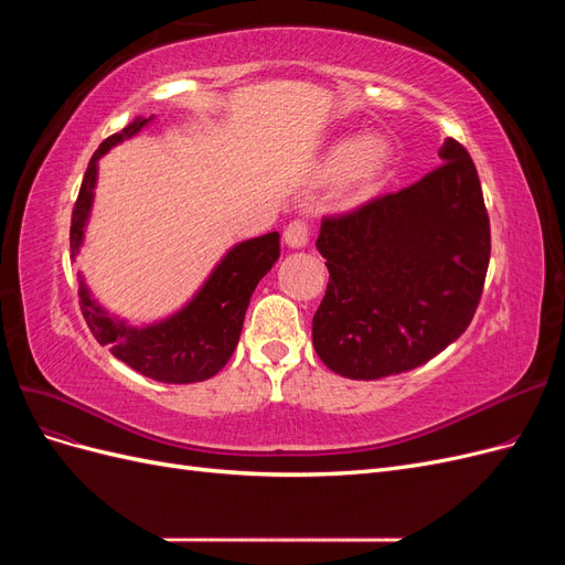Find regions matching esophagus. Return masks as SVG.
<instances>
[{
	"label": "esophagus",
	"instance_id": "obj_1",
	"mask_svg": "<svg viewBox=\"0 0 565 565\" xmlns=\"http://www.w3.org/2000/svg\"><path fill=\"white\" fill-rule=\"evenodd\" d=\"M282 241L289 249H303L306 243H309V224H306V221H301V218L292 221V224L285 228Z\"/></svg>",
	"mask_w": 565,
	"mask_h": 565
}]
</instances>
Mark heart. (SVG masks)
<instances>
[{
    "label": "heart",
    "mask_w": 565,
    "mask_h": 565,
    "mask_svg": "<svg viewBox=\"0 0 565 565\" xmlns=\"http://www.w3.org/2000/svg\"><path fill=\"white\" fill-rule=\"evenodd\" d=\"M393 162V148L384 136L363 139H339L324 152L320 177L328 181L341 179L349 200H363L377 191Z\"/></svg>",
    "instance_id": "obj_1"
}]
</instances>
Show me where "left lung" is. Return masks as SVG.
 I'll use <instances>...</instances> for the list:
<instances>
[{"mask_svg": "<svg viewBox=\"0 0 565 565\" xmlns=\"http://www.w3.org/2000/svg\"><path fill=\"white\" fill-rule=\"evenodd\" d=\"M422 181L324 218L330 282L313 316L320 361L349 380L429 363L469 328L490 262V221L465 146L446 139Z\"/></svg>", "mask_w": 565, "mask_h": 565, "instance_id": "8db88e82", "label": "left lung"}]
</instances>
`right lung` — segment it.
<instances>
[{"mask_svg": "<svg viewBox=\"0 0 565 565\" xmlns=\"http://www.w3.org/2000/svg\"><path fill=\"white\" fill-rule=\"evenodd\" d=\"M156 117H136L98 146L84 174L71 224V254L77 256L94 207L98 160L110 148L139 134ZM280 256V233L273 231L233 245L179 311L148 324H129L100 306L79 273V303L98 344L117 361L164 384H193L214 377L228 363L243 332L254 287Z\"/></svg>", "mask_w": 565, "mask_h": 565, "instance_id": "right-lung-1", "label": "right lung"}]
</instances>
